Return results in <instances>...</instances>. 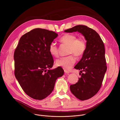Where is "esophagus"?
Returning <instances> with one entry per match:
<instances>
[{
	"mask_svg": "<svg viewBox=\"0 0 120 120\" xmlns=\"http://www.w3.org/2000/svg\"><path fill=\"white\" fill-rule=\"evenodd\" d=\"M64 72L65 73H70V72L69 71H68V70H67L66 69H64Z\"/></svg>",
	"mask_w": 120,
	"mask_h": 120,
	"instance_id": "esophagus-1",
	"label": "esophagus"
}]
</instances>
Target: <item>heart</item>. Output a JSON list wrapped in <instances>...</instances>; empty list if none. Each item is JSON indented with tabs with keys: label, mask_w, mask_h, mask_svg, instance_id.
Instances as JSON below:
<instances>
[{
	"label": "heart",
	"mask_w": 120,
	"mask_h": 120,
	"mask_svg": "<svg viewBox=\"0 0 120 120\" xmlns=\"http://www.w3.org/2000/svg\"><path fill=\"white\" fill-rule=\"evenodd\" d=\"M60 42L64 45L68 46V54H73L77 57L83 55L86 49V40L82 37L78 38L76 34H67L63 35L60 40ZM49 50L50 53L54 57L59 54L58 48L54 42H52L49 46ZM76 62V59L73 55L61 57L56 60L55 64L58 67L66 69H70Z\"/></svg>",
	"instance_id": "heart-1"
}]
</instances>
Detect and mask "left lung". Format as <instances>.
Segmentation results:
<instances>
[{
	"instance_id": "8db88e82",
	"label": "left lung",
	"mask_w": 120,
	"mask_h": 120,
	"mask_svg": "<svg viewBox=\"0 0 120 120\" xmlns=\"http://www.w3.org/2000/svg\"><path fill=\"white\" fill-rule=\"evenodd\" d=\"M78 31L85 37L86 51L80 60L74 67L80 70L81 78L70 86L71 93L79 99L86 100L95 95L100 90L107 70L104 43L98 34L85 25H79L64 31Z\"/></svg>"
}]
</instances>
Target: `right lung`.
Segmentation results:
<instances>
[{
    "label": "right lung",
    "instance_id": "1",
    "mask_svg": "<svg viewBox=\"0 0 120 120\" xmlns=\"http://www.w3.org/2000/svg\"><path fill=\"white\" fill-rule=\"evenodd\" d=\"M58 36L52 31L34 29L20 38L14 52L15 77L25 93L34 99L49 95L56 79L64 74L61 67L51 69L53 60L49 46Z\"/></svg>",
    "mask_w": 120,
    "mask_h": 120
}]
</instances>
